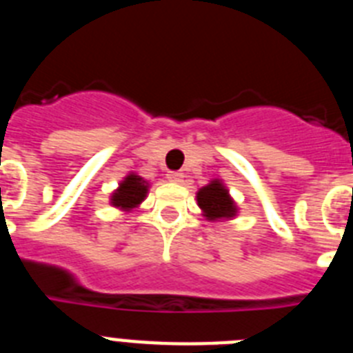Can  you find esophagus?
Returning a JSON list of instances; mask_svg holds the SVG:
<instances>
[{
  "mask_svg": "<svg viewBox=\"0 0 353 353\" xmlns=\"http://www.w3.org/2000/svg\"><path fill=\"white\" fill-rule=\"evenodd\" d=\"M166 179L173 183H180L183 180V174L180 173V171H170V173L166 174Z\"/></svg>",
  "mask_w": 353,
  "mask_h": 353,
  "instance_id": "34e87169",
  "label": "esophagus"
}]
</instances>
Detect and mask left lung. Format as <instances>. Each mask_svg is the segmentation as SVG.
<instances>
[{"label":"left lung","instance_id":"8db88e82","mask_svg":"<svg viewBox=\"0 0 353 353\" xmlns=\"http://www.w3.org/2000/svg\"><path fill=\"white\" fill-rule=\"evenodd\" d=\"M198 207L208 221H226L236 215V205L221 180H212L196 194Z\"/></svg>","mask_w":353,"mask_h":353}]
</instances>
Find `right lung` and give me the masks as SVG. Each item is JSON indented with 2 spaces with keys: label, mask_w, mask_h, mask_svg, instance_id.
I'll use <instances>...</instances> for the list:
<instances>
[{
  "label": "right lung",
  "mask_w": 353,
  "mask_h": 353,
  "mask_svg": "<svg viewBox=\"0 0 353 353\" xmlns=\"http://www.w3.org/2000/svg\"><path fill=\"white\" fill-rule=\"evenodd\" d=\"M148 187V182L141 179L139 174L129 173L121 180L117 191L111 194V205L120 210H132V208L139 207L141 201H145Z\"/></svg>",
  "instance_id": "right-lung-1"
}]
</instances>
